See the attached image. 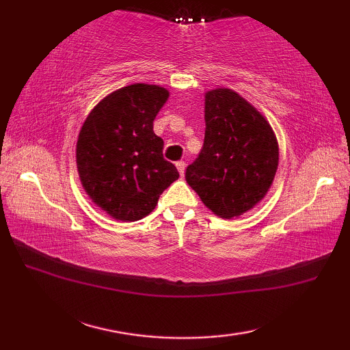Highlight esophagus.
Returning a JSON list of instances; mask_svg holds the SVG:
<instances>
[{
    "instance_id": "1",
    "label": "esophagus",
    "mask_w": 350,
    "mask_h": 350,
    "mask_svg": "<svg viewBox=\"0 0 350 350\" xmlns=\"http://www.w3.org/2000/svg\"><path fill=\"white\" fill-rule=\"evenodd\" d=\"M176 167H177V170H179L180 176H183L185 174V168H187V163H185L183 161H179V162H176Z\"/></svg>"
}]
</instances>
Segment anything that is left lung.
<instances>
[{
    "label": "left lung",
    "instance_id": "1",
    "mask_svg": "<svg viewBox=\"0 0 350 350\" xmlns=\"http://www.w3.org/2000/svg\"><path fill=\"white\" fill-rule=\"evenodd\" d=\"M204 98V143L185 179L204 206L230 219L267 194L278 168V143L266 118L236 92L215 88Z\"/></svg>",
    "mask_w": 350,
    "mask_h": 350
}]
</instances>
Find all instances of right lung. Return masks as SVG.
I'll return each mask as SVG.
<instances>
[{"mask_svg": "<svg viewBox=\"0 0 350 350\" xmlns=\"http://www.w3.org/2000/svg\"><path fill=\"white\" fill-rule=\"evenodd\" d=\"M159 85L132 84L103 98L81 128L77 167L85 192L118 221L147 217L161 194L179 179L163 159L153 120L168 99Z\"/></svg>", "mask_w": 350, "mask_h": 350, "instance_id": "add662e5", "label": "right lung"}]
</instances>
